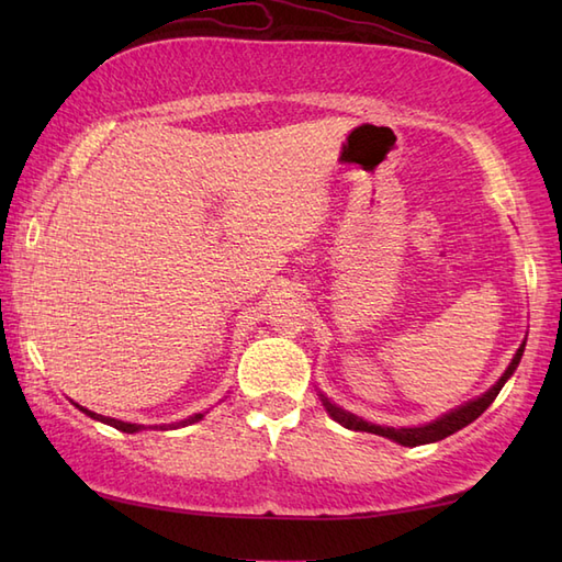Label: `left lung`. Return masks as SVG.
Instances as JSON below:
<instances>
[{
  "label": "left lung",
  "mask_w": 562,
  "mask_h": 562,
  "mask_svg": "<svg viewBox=\"0 0 562 562\" xmlns=\"http://www.w3.org/2000/svg\"><path fill=\"white\" fill-rule=\"evenodd\" d=\"M524 345H527V340L519 345V350L515 352V357H512V362L505 369V374L499 376L491 389H487L485 393H481L479 398H473L469 403L459 405V408L445 413L441 417H437V420L427 423V425H417V427H384V425H374V423L362 420L360 415H355L350 411H342L340 405H336L326 396V393L318 391V396H321V403H324V408L333 417V420L340 423L342 427L355 429V432H372V435H379V437H386L391 441H396V445H403V447L432 445V441H439V439H445V437H449L453 432H459L461 427L471 425L475 417L485 413L487 405H491L497 398V393L503 391V386L507 384V379L515 374V369L519 367L521 355H524Z\"/></svg>",
  "instance_id": "8db88e82"
}]
</instances>
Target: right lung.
Instances as JSON below:
<instances>
[{"mask_svg": "<svg viewBox=\"0 0 562 562\" xmlns=\"http://www.w3.org/2000/svg\"><path fill=\"white\" fill-rule=\"evenodd\" d=\"M75 405H77V403H75ZM77 408H79L81 413H87L89 417H93V420H99V423H103V425H111V427L121 429V432H127V435H135V432H142V429H145V425L115 420V417H105V415H99V413H93V411H89V408H83V405H77ZM205 413H207V411H205ZM205 413H193V415H190V417H186V420H178V423H171V425H159V429H178V427L195 425V423H200V420H202V417H205Z\"/></svg>", "mask_w": 562, "mask_h": 562, "instance_id": "1", "label": "right lung"}]
</instances>
